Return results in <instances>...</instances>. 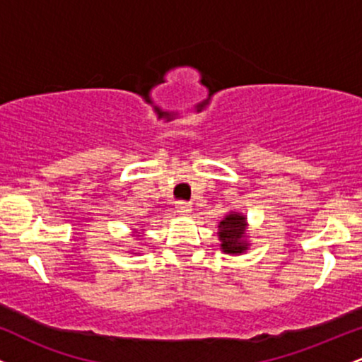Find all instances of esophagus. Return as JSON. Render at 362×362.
Listing matches in <instances>:
<instances>
[{"label":"esophagus","instance_id":"esophagus-1","mask_svg":"<svg viewBox=\"0 0 362 362\" xmlns=\"http://www.w3.org/2000/svg\"><path fill=\"white\" fill-rule=\"evenodd\" d=\"M175 207H177V213L184 214V216L189 214L190 211H192V206H190V202H185V201H178Z\"/></svg>","mask_w":362,"mask_h":362}]
</instances>
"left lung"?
Masks as SVG:
<instances>
[{
    "instance_id": "left-lung-1",
    "label": "left lung",
    "mask_w": 362,
    "mask_h": 362,
    "mask_svg": "<svg viewBox=\"0 0 362 362\" xmlns=\"http://www.w3.org/2000/svg\"><path fill=\"white\" fill-rule=\"evenodd\" d=\"M245 233V218L240 214H228L219 223V240L221 247L226 253H242L247 250V245L243 243Z\"/></svg>"
}]
</instances>
